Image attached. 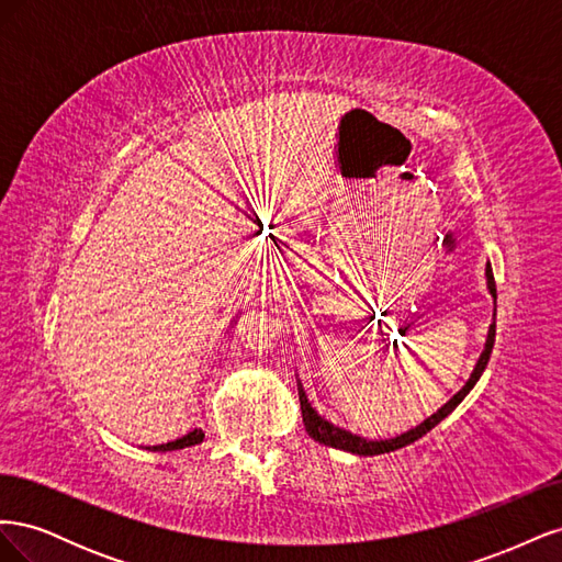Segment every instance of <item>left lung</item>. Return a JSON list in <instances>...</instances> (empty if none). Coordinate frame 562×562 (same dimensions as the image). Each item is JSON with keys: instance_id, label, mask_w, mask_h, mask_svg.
Here are the masks:
<instances>
[{"instance_id": "1", "label": "left lung", "mask_w": 562, "mask_h": 562, "mask_svg": "<svg viewBox=\"0 0 562 562\" xmlns=\"http://www.w3.org/2000/svg\"><path fill=\"white\" fill-rule=\"evenodd\" d=\"M485 279H487V291H490V295L497 300V285H495V277H492L490 262H487V267H485ZM495 330H497V326H495V321H492V323H490V330H487V339H485V349H483V353H481V359L475 361V368H473V372H471V378L467 380V384H464L462 389H459L457 394H454L443 407H440V411H436L431 417H427L422 424H417L415 429L405 431V434H401V436H396V438H382V440H370V438H363V436H356V434H351V431H347V429H339V427H335L333 422L323 419V417L314 411L310 398H307V394H304L302 382H297L304 429H307V434H310L314 440H318V443H323V446H330V448L345 450V452H351V454H363V457L394 452V450H398V448H405V446L415 443L417 438H422L424 434L431 431L438 422H443V419L454 411V407L467 398V394L475 386V382L481 380L483 370H485V366H487V361H490L492 347H495Z\"/></svg>"}]
</instances>
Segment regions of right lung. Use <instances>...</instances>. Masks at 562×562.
Masks as SVG:
<instances>
[{
	"label": "right lung",
	"mask_w": 562,
	"mask_h": 562,
	"mask_svg": "<svg viewBox=\"0 0 562 562\" xmlns=\"http://www.w3.org/2000/svg\"><path fill=\"white\" fill-rule=\"evenodd\" d=\"M203 436H206V434H203L201 429H192V431H187L184 436H180L176 440H168V443L149 446L147 450H151V452H173V450H182V448H192V446L203 443Z\"/></svg>",
	"instance_id": "obj_1"
}]
</instances>
